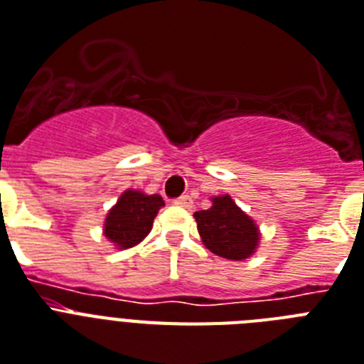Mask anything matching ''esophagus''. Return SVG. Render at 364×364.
<instances>
[{"label": "esophagus", "instance_id": "obj_1", "mask_svg": "<svg viewBox=\"0 0 364 364\" xmlns=\"http://www.w3.org/2000/svg\"><path fill=\"white\" fill-rule=\"evenodd\" d=\"M173 203H176L177 208L188 209V208H191V205H192V198L188 196V194H183V196L176 198V200H173Z\"/></svg>", "mask_w": 364, "mask_h": 364}]
</instances>
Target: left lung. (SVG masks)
<instances>
[{"label": "left lung", "instance_id": "8db88e82", "mask_svg": "<svg viewBox=\"0 0 364 364\" xmlns=\"http://www.w3.org/2000/svg\"><path fill=\"white\" fill-rule=\"evenodd\" d=\"M194 217L203 245L213 254L228 259H245L256 250L258 228L228 194L213 198L211 208L196 211Z\"/></svg>", "mask_w": 364, "mask_h": 364}]
</instances>
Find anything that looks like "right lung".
Instances as JSON below:
<instances>
[{"label": "right lung", "mask_w": 364, "mask_h": 364, "mask_svg": "<svg viewBox=\"0 0 364 364\" xmlns=\"http://www.w3.org/2000/svg\"><path fill=\"white\" fill-rule=\"evenodd\" d=\"M164 205L159 194H141L127 191L110 209L105 223V235L119 249H131L151 232L159 209Z\"/></svg>", "instance_id": "obj_1"}]
</instances>
